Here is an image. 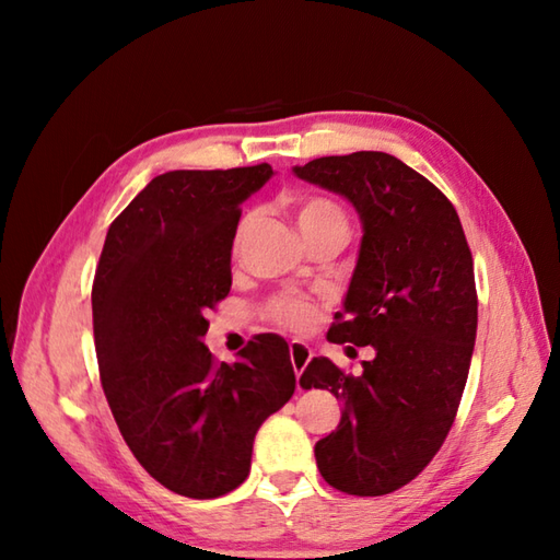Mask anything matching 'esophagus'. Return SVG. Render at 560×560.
Instances as JSON below:
<instances>
[{
  "mask_svg": "<svg viewBox=\"0 0 560 560\" xmlns=\"http://www.w3.org/2000/svg\"><path fill=\"white\" fill-rule=\"evenodd\" d=\"M289 353H291V363H293L295 377L301 380V375H303V371H305V365L311 363V359H313V351H311V347H307V343H303V341H291V343H289Z\"/></svg>",
  "mask_w": 560,
  "mask_h": 560,
  "instance_id": "1",
  "label": "esophagus"
}]
</instances>
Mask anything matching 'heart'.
<instances>
[{"mask_svg": "<svg viewBox=\"0 0 560 560\" xmlns=\"http://www.w3.org/2000/svg\"><path fill=\"white\" fill-rule=\"evenodd\" d=\"M295 225H299L301 235H317V233H341L347 235L349 223L347 213L337 205L335 199L323 197V195H311L303 197L299 205H295ZM247 229V217L241 221L235 231V243L241 241ZM269 317L273 323L293 329V331H305L307 327L315 325L319 317L317 303L307 299H277L269 303Z\"/></svg>", "mask_w": 560, "mask_h": 560, "instance_id": "heart-1", "label": "heart"}]
</instances>
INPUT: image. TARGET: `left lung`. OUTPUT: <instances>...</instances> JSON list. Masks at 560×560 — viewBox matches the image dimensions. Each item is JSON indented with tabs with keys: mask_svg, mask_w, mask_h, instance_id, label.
Wrapping results in <instances>:
<instances>
[{
	"mask_svg": "<svg viewBox=\"0 0 560 560\" xmlns=\"http://www.w3.org/2000/svg\"><path fill=\"white\" fill-rule=\"evenodd\" d=\"M293 173L359 213V259L327 339L375 349L359 377L325 355L301 375V387L343 404L337 431L317 440V469L343 493L385 495L419 477L455 421L477 339L474 259L450 199L389 153L325 156Z\"/></svg>",
	"mask_w": 560,
	"mask_h": 560,
	"instance_id": "1",
	"label": "left lung"
}]
</instances>
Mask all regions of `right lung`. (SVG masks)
I'll return each instance as SVG.
<instances>
[{
  "label": "right lung",
  "mask_w": 560,
  "mask_h": 560,
  "mask_svg": "<svg viewBox=\"0 0 560 560\" xmlns=\"http://www.w3.org/2000/svg\"><path fill=\"white\" fill-rule=\"evenodd\" d=\"M271 175L269 163L156 175L113 221L93 279V337L117 428L153 479L199 501L247 479L259 425L295 389L279 335H257L235 363L205 347L207 313L231 291L241 205Z\"/></svg>",
  "instance_id": "obj_1"
}]
</instances>
